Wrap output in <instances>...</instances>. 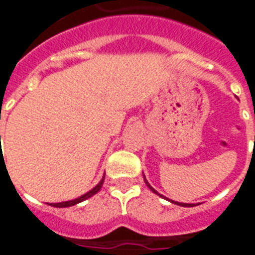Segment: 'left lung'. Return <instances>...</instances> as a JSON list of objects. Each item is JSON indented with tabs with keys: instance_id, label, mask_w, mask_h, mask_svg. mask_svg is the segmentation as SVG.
I'll list each match as a JSON object with an SVG mask.
<instances>
[{
	"instance_id": "1",
	"label": "left lung",
	"mask_w": 255,
	"mask_h": 255,
	"mask_svg": "<svg viewBox=\"0 0 255 255\" xmlns=\"http://www.w3.org/2000/svg\"><path fill=\"white\" fill-rule=\"evenodd\" d=\"M143 179H144V183H146V186H147V187H149L150 190H151V191L155 192V194H157V195H160V197H162V195H161V194H158V192L155 191L154 188H153V187H151V186H150V183L147 182V180H146V177H144V175H143ZM164 198H165V197H164ZM166 199H168V198H166ZM169 202L175 203V205H179V206H186V208H191V206H194V203H182V202H175V201H172V199H169Z\"/></svg>"
}]
</instances>
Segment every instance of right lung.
<instances>
[{"mask_svg":"<svg viewBox=\"0 0 255 255\" xmlns=\"http://www.w3.org/2000/svg\"><path fill=\"white\" fill-rule=\"evenodd\" d=\"M104 180H105V176H102V179H101V182L95 186L93 190H90L89 192H86L84 195H82V197L76 198V199H72V201H65V202H58V203H50L52 206H54V208H69V206H73V205H78V203L83 202V201H86V199H89L90 197H93V195H95L97 192L100 191L101 187H102V184H104Z\"/></svg>","mask_w":255,"mask_h":255,"instance_id":"1","label":"right lung"}]
</instances>
